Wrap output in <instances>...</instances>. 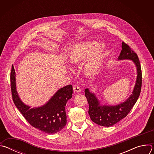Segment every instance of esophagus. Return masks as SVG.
Segmentation results:
<instances>
[{
    "instance_id": "esophagus-1",
    "label": "esophagus",
    "mask_w": 154,
    "mask_h": 154,
    "mask_svg": "<svg viewBox=\"0 0 154 154\" xmlns=\"http://www.w3.org/2000/svg\"><path fill=\"white\" fill-rule=\"evenodd\" d=\"M73 90H74V93H79L80 92H81V89L78 86V85H75L73 87Z\"/></svg>"
}]
</instances>
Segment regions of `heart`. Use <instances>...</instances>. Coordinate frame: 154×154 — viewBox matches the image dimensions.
I'll list each match as a JSON object with an SVG mask.
<instances>
[{
    "label": "heart",
    "instance_id": "heart-1",
    "mask_svg": "<svg viewBox=\"0 0 154 154\" xmlns=\"http://www.w3.org/2000/svg\"><path fill=\"white\" fill-rule=\"evenodd\" d=\"M106 46L105 42L94 41H86L74 45L69 53V61L72 66H75L85 61L83 72L88 76H93L97 73L105 58Z\"/></svg>",
    "mask_w": 154,
    "mask_h": 154
}]
</instances>
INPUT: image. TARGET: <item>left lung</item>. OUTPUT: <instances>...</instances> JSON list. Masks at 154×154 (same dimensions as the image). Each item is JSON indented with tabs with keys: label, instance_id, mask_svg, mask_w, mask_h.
Here are the masks:
<instances>
[{
	"label": "left lung",
	"instance_id": "8db88e82",
	"mask_svg": "<svg viewBox=\"0 0 154 154\" xmlns=\"http://www.w3.org/2000/svg\"><path fill=\"white\" fill-rule=\"evenodd\" d=\"M129 60L132 61L137 68V79L132 93L124 102L115 105H102L96 95L90 91V89L85 90V96L89 104L90 118L96 124L104 126L110 127L124 118L133 108L137 101L141 89L142 76L140 60L135 52L124 42H122V51L118 60Z\"/></svg>",
	"mask_w": 154,
	"mask_h": 154
}]
</instances>
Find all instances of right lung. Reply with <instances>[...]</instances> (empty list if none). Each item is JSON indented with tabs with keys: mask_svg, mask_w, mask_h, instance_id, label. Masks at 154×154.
Instances as JSON below:
<instances>
[{
	"mask_svg": "<svg viewBox=\"0 0 154 154\" xmlns=\"http://www.w3.org/2000/svg\"><path fill=\"white\" fill-rule=\"evenodd\" d=\"M10 81L13 102L31 125L45 133L54 134L58 132L66 125L65 106L72 96L71 85L59 89L46 103L32 108L22 101L19 96L13 66L10 74Z\"/></svg>",
	"mask_w": 154,
	"mask_h": 154,
	"instance_id": "obj_1",
	"label": "right lung"
}]
</instances>
